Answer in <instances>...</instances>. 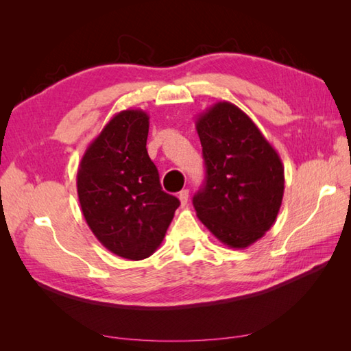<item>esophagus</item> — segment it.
<instances>
[{"instance_id": "obj_1", "label": "esophagus", "mask_w": 351, "mask_h": 351, "mask_svg": "<svg viewBox=\"0 0 351 351\" xmlns=\"http://www.w3.org/2000/svg\"><path fill=\"white\" fill-rule=\"evenodd\" d=\"M178 197H180V200H181V205L184 206V205H187V202H189V190H182V191H180V195H178Z\"/></svg>"}]
</instances>
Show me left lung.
<instances>
[{
  "instance_id": "1",
  "label": "left lung",
  "mask_w": 351,
  "mask_h": 351,
  "mask_svg": "<svg viewBox=\"0 0 351 351\" xmlns=\"http://www.w3.org/2000/svg\"><path fill=\"white\" fill-rule=\"evenodd\" d=\"M205 158L204 189L193 197L199 220L230 249L263 238L278 217L285 176L276 149L255 122L228 101L196 119Z\"/></svg>"
}]
</instances>
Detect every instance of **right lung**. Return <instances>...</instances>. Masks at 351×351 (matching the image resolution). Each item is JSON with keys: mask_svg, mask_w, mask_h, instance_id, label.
Segmentation results:
<instances>
[{"mask_svg": "<svg viewBox=\"0 0 351 351\" xmlns=\"http://www.w3.org/2000/svg\"><path fill=\"white\" fill-rule=\"evenodd\" d=\"M149 114L123 110L87 146L77 191L93 235L114 255L140 261L160 247L180 200L164 193L147 155Z\"/></svg>", "mask_w": 351, "mask_h": 351, "instance_id": "right-lung-1", "label": "right lung"}]
</instances>
